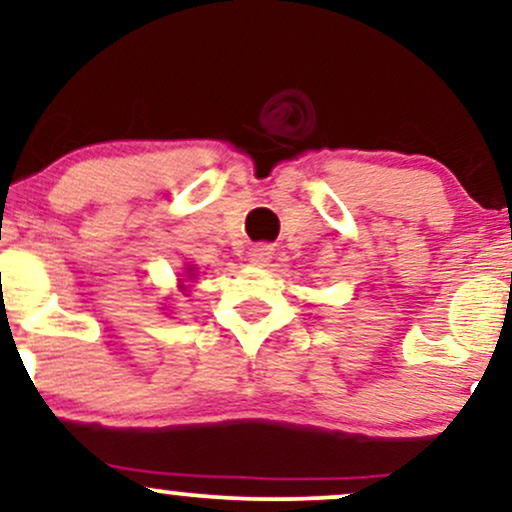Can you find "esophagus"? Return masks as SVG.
Segmentation results:
<instances>
[{"label":"esophagus","mask_w":512,"mask_h":512,"mask_svg":"<svg viewBox=\"0 0 512 512\" xmlns=\"http://www.w3.org/2000/svg\"><path fill=\"white\" fill-rule=\"evenodd\" d=\"M272 255H274L272 245L260 243V245H252L250 252H248V260H250L252 264H264V262L272 260Z\"/></svg>","instance_id":"esophagus-1"}]
</instances>
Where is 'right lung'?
Segmentation results:
<instances>
[{"mask_svg": "<svg viewBox=\"0 0 512 512\" xmlns=\"http://www.w3.org/2000/svg\"><path fill=\"white\" fill-rule=\"evenodd\" d=\"M187 276H195V267H187ZM182 291H187L185 286H182Z\"/></svg>", "mask_w": 512, "mask_h": 512, "instance_id": "add662e5", "label": "right lung"}]
</instances>
